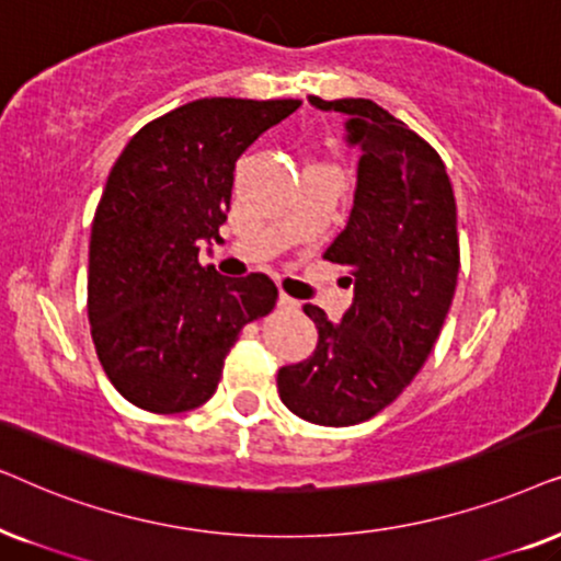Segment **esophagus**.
I'll return each mask as SVG.
<instances>
[{
	"label": "esophagus",
	"mask_w": 561,
	"mask_h": 561,
	"mask_svg": "<svg viewBox=\"0 0 561 561\" xmlns=\"http://www.w3.org/2000/svg\"><path fill=\"white\" fill-rule=\"evenodd\" d=\"M276 305H279V308H282V310H297V308H300V302H297V300H293V297H289V295H285V293H282V295H279V300H276Z\"/></svg>",
	"instance_id": "esophagus-1"
}]
</instances>
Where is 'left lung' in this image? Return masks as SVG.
<instances>
[{
	"mask_svg": "<svg viewBox=\"0 0 561 561\" xmlns=\"http://www.w3.org/2000/svg\"><path fill=\"white\" fill-rule=\"evenodd\" d=\"M346 117L358 151L354 207L323 259L351 268V308L333 323L318 305L308 362L282 367L279 398L318 425L369 421L405 390L436 343L459 276L457 203L446 167L421 136L371 100L308 96Z\"/></svg>",
	"mask_w": 561,
	"mask_h": 561,
	"instance_id": "obj_1",
	"label": "left lung"
}]
</instances>
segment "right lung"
I'll use <instances>...</instances> for the list:
<instances>
[{"instance_id": "add662e5", "label": "right lung", "mask_w": 561, "mask_h": 561, "mask_svg": "<svg viewBox=\"0 0 561 561\" xmlns=\"http://www.w3.org/2000/svg\"><path fill=\"white\" fill-rule=\"evenodd\" d=\"M300 100L205 96L140 128L112 167L89 241L87 310L104 375L133 405L171 415L218 390L245 323L276 305L266 274L199 264L220 241L241 153Z\"/></svg>"}]
</instances>
